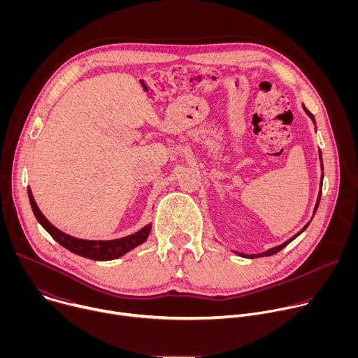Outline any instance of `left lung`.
I'll return each instance as SVG.
<instances>
[{
  "label": "left lung",
  "instance_id": "1",
  "mask_svg": "<svg viewBox=\"0 0 358 358\" xmlns=\"http://www.w3.org/2000/svg\"><path fill=\"white\" fill-rule=\"evenodd\" d=\"M303 109H304V112H306V113H308V116H309V117H310V119L313 120V123L316 124V120H315L313 115H312V113H310V112H309L308 109H306V108H304V105H303ZM319 156H320V163H322V170H323V159H322V151H320V150H319ZM322 184H323V174H322V181H320V187H322ZM320 196H322V191L319 192V196H317V202H316V207H315V211H313V217H315V214H316V211H317V207H319V202H320ZM309 224H310V222H309ZM309 224H306V225H304V228H303V229H301L300 232H297V234H296L294 236H292L290 239H287V241H286V242H283L282 245H279V246H275V248H271V249H268L266 252H262V253H258V255H250V257H248V255H245V253H239V255H241V257H243V258H246V257H248V258H250V259H253V258H262V257H272V255L278 253V252H279V250H282V249H283L285 246H287V245H289V243H290V242H292V241H293L294 238H297V236H299V235H300V234H301V232H303V231H304L306 228H308V227H309Z\"/></svg>",
  "mask_w": 358,
  "mask_h": 358
}]
</instances>
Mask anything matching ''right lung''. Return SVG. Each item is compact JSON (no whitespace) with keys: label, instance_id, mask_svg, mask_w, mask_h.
<instances>
[{"label":"right lung","instance_id":"obj_1","mask_svg":"<svg viewBox=\"0 0 358 358\" xmlns=\"http://www.w3.org/2000/svg\"><path fill=\"white\" fill-rule=\"evenodd\" d=\"M28 196H29V202H31V207H32L35 218L46 229V232L52 236L58 243H61L64 248H66L68 250L79 255V257L87 258V259H93V261L117 259V258L123 257V255L127 253L129 250H131L136 246L145 242V239L148 238V234L151 231V224H148L133 235L113 239V241H86V239L73 238V236L59 231L58 228H55L43 217V214L39 211V208L36 206L29 187H28Z\"/></svg>","mask_w":358,"mask_h":358}]
</instances>
